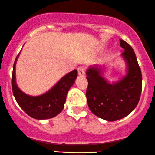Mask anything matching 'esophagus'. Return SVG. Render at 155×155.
Masks as SVG:
<instances>
[{
	"instance_id": "34e87169",
	"label": "esophagus",
	"mask_w": 155,
	"mask_h": 155,
	"mask_svg": "<svg viewBox=\"0 0 155 155\" xmlns=\"http://www.w3.org/2000/svg\"><path fill=\"white\" fill-rule=\"evenodd\" d=\"M78 74L80 76H84L85 75V68L83 67H80L78 69Z\"/></svg>"
}]
</instances>
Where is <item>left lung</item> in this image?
Returning <instances> with one entry per match:
<instances>
[{"label": "left lung", "instance_id": "1", "mask_svg": "<svg viewBox=\"0 0 155 155\" xmlns=\"http://www.w3.org/2000/svg\"><path fill=\"white\" fill-rule=\"evenodd\" d=\"M124 49L121 56L126 72L120 79L110 82L104 77L105 67L93 65L86 70V91L89 109L107 121H115L128 116L139 103L142 89V76L135 52L128 43L120 40Z\"/></svg>", "mask_w": 155, "mask_h": 155}]
</instances>
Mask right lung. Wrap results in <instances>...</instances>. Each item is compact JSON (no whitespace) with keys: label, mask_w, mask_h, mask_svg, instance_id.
Instances as JSON below:
<instances>
[{"label":"right lung","mask_w":155,"mask_h":155,"mask_svg":"<svg viewBox=\"0 0 155 155\" xmlns=\"http://www.w3.org/2000/svg\"><path fill=\"white\" fill-rule=\"evenodd\" d=\"M19 54L14 61L12 80L13 94L16 102L29 116L34 119L45 120L56 117L63 110L67 93L78 77L77 70L65 74L44 94L39 96H30L24 93L16 84L15 70Z\"/></svg>","instance_id":"add662e5"}]
</instances>
